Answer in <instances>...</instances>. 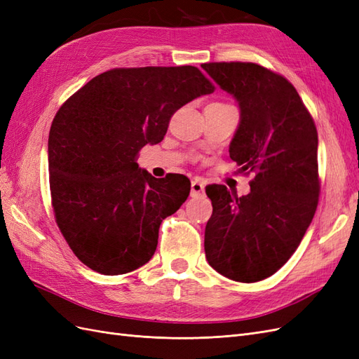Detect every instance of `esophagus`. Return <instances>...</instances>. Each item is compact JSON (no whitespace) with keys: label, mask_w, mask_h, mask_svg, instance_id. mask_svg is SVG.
<instances>
[{"label":"esophagus","mask_w":359,"mask_h":359,"mask_svg":"<svg viewBox=\"0 0 359 359\" xmlns=\"http://www.w3.org/2000/svg\"><path fill=\"white\" fill-rule=\"evenodd\" d=\"M190 194H191L193 198H201V196H203V194H205V186H203V182L199 178H194L191 181V193Z\"/></svg>","instance_id":"obj_1"}]
</instances>
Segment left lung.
I'll use <instances>...</instances> for the list:
<instances>
[{"label":"left lung","instance_id":"obj_1","mask_svg":"<svg viewBox=\"0 0 359 359\" xmlns=\"http://www.w3.org/2000/svg\"><path fill=\"white\" fill-rule=\"evenodd\" d=\"M240 107L229 156L253 173L238 198L212 184V215L205 227V256L222 276L255 283L295 253L319 198L318 132L293 85L253 62L202 64Z\"/></svg>","mask_w":359,"mask_h":359}]
</instances>
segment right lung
<instances>
[{"label": "right lung", "instance_id": "obj_1", "mask_svg": "<svg viewBox=\"0 0 359 359\" xmlns=\"http://www.w3.org/2000/svg\"><path fill=\"white\" fill-rule=\"evenodd\" d=\"M212 91L193 66L114 69L60 107L48 140L52 206L82 264L118 276L153 257L160 224L186 202L190 181L154 178L136 156L161 142L173 112Z\"/></svg>", "mask_w": 359, "mask_h": 359}]
</instances>
